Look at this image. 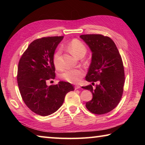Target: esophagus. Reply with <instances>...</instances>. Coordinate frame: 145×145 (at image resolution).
I'll return each mask as SVG.
<instances>
[{"mask_svg": "<svg viewBox=\"0 0 145 145\" xmlns=\"http://www.w3.org/2000/svg\"><path fill=\"white\" fill-rule=\"evenodd\" d=\"M80 86H75V89H80Z\"/></svg>", "mask_w": 145, "mask_h": 145, "instance_id": "esophagus-1", "label": "esophagus"}]
</instances>
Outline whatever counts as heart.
I'll return each instance as SVG.
<instances>
[{"mask_svg":"<svg viewBox=\"0 0 145 145\" xmlns=\"http://www.w3.org/2000/svg\"><path fill=\"white\" fill-rule=\"evenodd\" d=\"M68 48L73 54L78 57H82L86 53V46L82 41L73 39L70 41L68 45ZM61 54V48H58L53 55V63L56 68L61 69V64L60 57ZM84 75V71L81 68H76V69H68L64 70L59 75V77L62 79L68 82L77 84L80 81L81 78Z\"/></svg>","mask_w":145,"mask_h":145,"instance_id":"1","label":"heart"}]
</instances>
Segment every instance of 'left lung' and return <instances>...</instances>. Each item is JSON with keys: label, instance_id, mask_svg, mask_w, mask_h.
<instances>
[{"label": "left lung", "instance_id": "1", "mask_svg": "<svg viewBox=\"0 0 145 145\" xmlns=\"http://www.w3.org/2000/svg\"><path fill=\"white\" fill-rule=\"evenodd\" d=\"M80 38L92 52L91 62L86 80L99 81L96 88L91 85L82 87L92 93L93 99L86 107L93 114L111 111L121 99L125 82L124 68L119 51L113 41L101 34H85Z\"/></svg>", "mask_w": 145, "mask_h": 145}]
</instances>
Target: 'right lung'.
Instances as JSON below:
<instances>
[{
	"instance_id": "1",
	"label": "right lung",
	"mask_w": 145,
	"mask_h": 145,
	"mask_svg": "<svg viewBox=\"0 0 145 145\" xmlns=\"http://www.w3.org/2000/svg\"><path fill=\"white\" fill-rule=\"evenodd\" d=\"M63 39V36L37 39L29 45L19 61L17 82L21 96L27 106L40 116L57 111L67 93L74 90L67 82L50 86L46 83L56 76L53 55Z\"/></svg>"
}]
</instances>
